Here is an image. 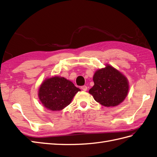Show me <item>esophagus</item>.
<instances>
[{"label":"esophagus","instance_id":"34e87169","mask_svg":"<svg viewBox=\"0 0 157 157\" xmlns=\"http://www.w3.org/2000/svg\"><path fill=\"white\" fill-rule=\"evenodd\" d=\"M81 89L82 90H84V91H86V90H87L88 88H87V86H82V87H81Z\"/></svg>","mask_w":157,"mask_h":157}]
</instances>
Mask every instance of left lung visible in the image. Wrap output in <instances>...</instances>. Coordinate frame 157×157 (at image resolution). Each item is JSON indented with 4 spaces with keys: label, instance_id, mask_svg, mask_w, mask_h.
<instances>
[{
    "label": "left lung",
    "instance_id": "8db88e82",
    "mask_svg": "<svg viewBox=\"0 0 157 157\" xmlns=\"http://www.w3.org/2000/svg\"><path fill=\"white\" fill-rule=\"evenodd\" d=\"M93 81L94 85L89 93L96 102L106 107L119 105L128 95V79L111 65H106L105 68L97 70Z\"/></svg>",
    "mask_w": 157,
    "mask_h": 157
}]
</instances>
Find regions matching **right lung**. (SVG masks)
<instances>
[{"instance_id": "right-lung-1", "label": "right lung", "mask_w": 157, "mask_h": 157, "mask_svg": "<svg viewBox=\"0 0 157 157\" xmlns=\"http://www.w3.org/2000/svg\"><path fill=\"white\" fill-rule=\"evenodd\" d=\"M80 89L63 78L54 76L46 79L40 85L38 97L43 106L50 111H61L71 103Z\"/></svg>"}]
</instances>
